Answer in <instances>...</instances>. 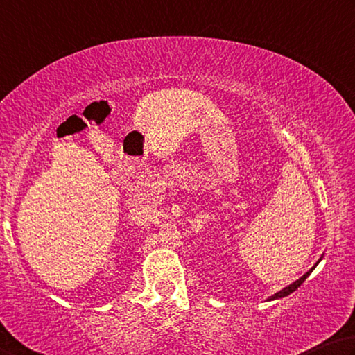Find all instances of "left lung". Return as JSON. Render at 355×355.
<instances>
[{
	"instance_id": "obj_1",
	"label": "left lung",
	"mask_w": 355,
	"mask_h": 355,
	"mask_svg": "<svg viewBox=\"0 0 355 355\" xmlns=\"http://www.w3.org/2000/svg\"><path fill=\"white\" fill-rule=\"evenodd\" d=\"M313 268H315V266H313ZM312 268V270H313ZM312 270H310V271H307L306 272V275H304L301 279H297V281L296 282H293V284H291V285H288V287H285L284 290H281V291H277V293L276 295H272V296H270V301L271 300H279V297H284V296H288L290 293H293V291L297 288V287H301V284L304 282V281H306V279L310 276V272H312Z\"/></svg>"
}]
</instances>
